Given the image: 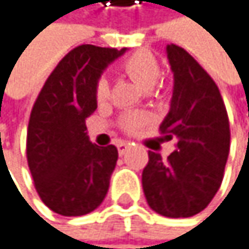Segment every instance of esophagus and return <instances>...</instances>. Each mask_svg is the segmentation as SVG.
Returning a JSON list of instances; mask_svg holds the SVG:
<instances>
[{
	"label": "esophagus",
	"instance_id": "1",
	"mask_svg": "<svg viewBox=\"0 0 249 249\" xmlns=\"http://www.w3.org/2000/svg\"><path fill=\"white\" fill-rule=\"evenodd\" d=\"M131 147V144L130 143H125V142H121L119 144H118V152H119V155L122 156V155H125L127 153V150Z\"/></svg>",
	"mask_w": 249,
	"mask_h": 249
}]
</instances>
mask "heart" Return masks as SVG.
Instances as JSON below:
<instances>
[{
    "mask_svg": "<svg viewBox=\"0 0 249 249\" xmlns=\"http://www.w3.org/2000/svg\"><path fill=\"white\" fill-rule=\"evenodd\" d=\"M122 71L146 91L153 90V87L159 79V65L153 57V54H150L147 51L134 53L133 56H130L122 63ZM109 96H110L109 79L106 76H102L97 79L96 84V100L99 103H105L107 102ZM147 122H149V116L146 113L134 112L122 118V127L128 133H134Z\"/></svg>",
    "mask_w": 249,
    "mask_h": 249,
    "instance_id": "heart-1",
    "label": "heart"
}]
</instances>
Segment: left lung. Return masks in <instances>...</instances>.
Segmentation results:
<instances>
[{
    "label": "left lung",
    "mask_w": 249,
    "mask_h": 249,
    "mask_svg": "<svg viewBox=\"0 0 249 249\" xmlns=\"http://www.w3.org/2000/svg\"><path fill=\"white\" fill-rule=\"evenodd\" d=\"M174 85L170 110L159 125L165 140L177 139L167 158L149 152L142 174L149 207L164 217L201 213L220 189L230 147L229 118L218 87L186 50L165 48Z\"/></svg>",
    "instance_id": "obj_1"
}]
</instances>
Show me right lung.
<instances>
[{
	"label": "right lung",
	"mask_w": 249,
	"mask_h": 249,
	"mask_svg": "<svg viewBox=\"0 0 249 249\" xmlns=\"http://www.w3.org/2000/svg\"><path fill=\"white\" fill-rule=\"evenodd\" d=\"M125 51L90 44L73 48L51 72L32 107L29 170L42 202L60 215H85L106 198L118 149L91 143L85 118L97 109V79Z\"/></svg>",
	"instance_id": "obj_1"
}]
</instances>
